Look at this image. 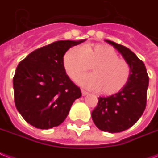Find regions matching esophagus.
Here are the masks:
<instances>
[{"mask_svg": "<svg viewBox=\"0 0 158 158\" xmlns=\"http://www.w3.org/2000/svg\"><path fill=\"white\" fill-rule=\"evenodd\" d=\"M81 92H82V95H83V96H86V95L88 94V92H86V91H84V90H81Z\"/></svg>", "mask_w": 158, "mask_h": 158, "instance_id": "obj_1", "label": "esophagus"}]
</instances>
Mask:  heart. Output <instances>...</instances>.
<instances>
[{"mask_svg":"<svg viewBox=\"0 0 158 158\" xmlns=\"http://www.w3.org/2000/svg\"><path fill=\"white\" fill-rule=\"evenodd\" d=\"M63 66L70 79H75L90 70L93 73L79 77L77 83L83 88L100 91L104 95L120 92L131 77V66L119 58L114 48L106 44H87L73 47L65 53Z\"/></svg>","mask_w":158,"mask_h":158,"instance_id":"b5f03b06","label":"heart"}]
</instances>
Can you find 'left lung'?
<instances>
[{
    "mask_svg": "<svg viewBox=\"0 0 158 158\" xmlns=\"http://www.w3.org/2000/svg\"><path fill=\"white\" fill-rule=\"evenodd\" d=\"M106 41L114 46L129 63L131 77L120 92L98 98L92 118L100 130L110 133L121 132L131 127L143 114L149 79L143 62L131 50L111 40Z\"/></svg>",
    "mask_w": 158,
    "mask_h": 158,
    "instance_id": "8db88e82",
    "label": "left lung"
}]
</instances>
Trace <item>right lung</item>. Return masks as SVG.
<instances>
[{"instance_id":"1","label":"right lung","mask_w":158,"mask_h":158,"mask_svg":"<svg viewBox=\"0 0 158 158\" xmlns=\"http://www.w3.org/2000/svg\"><path fill=\"white\" fill-rule=\"evenodd\" d=\"M86 40H59L35 50L19 64L13 79L15 102L27 123L49 129L64 122L74 101L82 96L70 79L63 57Z\"/></svg>"}]
</instances>
